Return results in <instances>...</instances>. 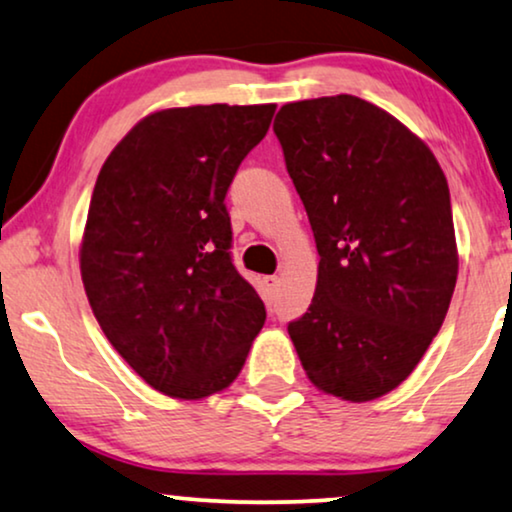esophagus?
<instances>
[{"mask_svg":"<svg viewBox=\"0 0 512 512\" xmlns=\"http://www.w3.org/2000/svg\"><path fill=\"white\" fill-rule=\"evenodd\" d=\"M262 283H264V290H267V295L271 297L278 290V283H281V278H278V276H264Z\"/></svg>","mask_w":512,"mask_h":512,"instance_id":"obj_1","label":"esophagus"}]
</instances>
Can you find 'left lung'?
Wrapping results in <instances>:
<instances>
[{"label":"left lung","mask_w":512,"mask_h":512,"mask_svg":"<svg viewBox=\"0 0 512 512\" xmlns=\"http://www.w3.org/2000/svg\"><path fill=\"white\" fill-rule=\"evenodd\" d=\"M274 132L321 255L290 340L314 387L373 401L409 378L449 312V184L418 134L359 96L286 103Z\"/></svg>","instance_id":"1"}]
</instances>
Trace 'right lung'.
<instances>
[{
  "instance_id": "obj_1",
  "label": "right lung",
  "mask_w": 512,
  "mask_h": 512,
  "mask_svg": "<svg viewBox=\"0 0 512 512\" xmlns=\"http://www.w3.org/2000/svg\"><path fill=\"white\" fill-rule=\"evenodd\" d=\"M274 111V103L155 111L122 137L96 179L80 243L84 293L115 352L172 399L226 390L267 319L231 264L224 198Z\"/></svg>"
}]
</instances>
